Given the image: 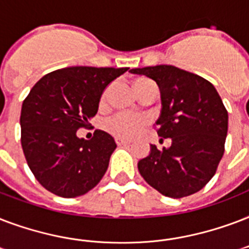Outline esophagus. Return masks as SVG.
<instances>
[{"label": "esophagus", "instance_id": "esophagus-1", "mask_svg": "<svg viewBox=\"0 0 249 249\" xmlns=\"http://www.w3.org/2000/svg\"><path fill=\"white\" fill-rule=\"evenodd\" d=\"M115 142H117V145H119V146L130 145L131 144V142H128V140H124V139H119V138L115 139Z\"/></svg>", "mask_w": 249, "mask_h": 249}]
</instances>
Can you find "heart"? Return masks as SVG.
Instances as JSON below:
<instances>
[{
	"label": "heart",
	"instance_id": "obj_1",
	"mask_svg": "<svg viewBox=\"0 0 249 249\" xmlns=\"http://www.w3.org/2000/svg\"><path fill=\"white\" fill-rule=\"evenodd\" d=\"M151 82L145 78H140L138 80H135L134 89L138 93L139 88L145 84V83ZM107 90L103 94L101 103H105L107 100ZM149 123L148 117L140 113H115L114 115H111L110 118L107 119L105 122V128H107L111 135H114L115 138L119 139H132L135 136H138Z\"/></svg>",
	"mask_w": 249,
	"mask_h": 249
}]
</instances>
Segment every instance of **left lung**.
I'll list each match as a JSON object with an SVG mask.
<instances>
[{"instance_id":"obj_1","label":"left lung","mask_w":249,"mask_h":249,"mask_svg":"<svg viewBox=\"0 0 249 249\" xmlns=\"http://www.w3.org/2000/svg\"><path fill=\"white\" fill-rule=\"evenodd\" d=\"M153 79L161 93L157 134L171 145L139 161L145 182L163 196H190L207 184L225 152L229 115L214 86L207 79L170 65L132 69ZM162 140V139H161Z\"/></svg>"}]
</instances>
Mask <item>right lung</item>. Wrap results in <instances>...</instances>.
Instances as JSON below:
<instances>
[{
	"label": "right lung",
	"instance_id": "add662e5",
	"mask_svg": "<svg viewBox=\"0 0 249 249\" xmlns=\"http://www.w3.org/2000/svg\"><path fill=\"white\" fill-rule=\"evenodd\" d=\"M128 67L74 66L55 70L38 80L20 111L22 148L35 178L61 197H78L103 179L114 139L96 130L90 140L76 131L96 115L104 89Z\"/></svg>",
	"mask_w": 249,
	"mask_h": 249
}]
</instances>
